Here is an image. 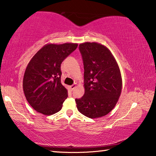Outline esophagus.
Here are the masks:
<instances>
[{"label": "esophagus", "mask_w": 156, "mask_h": 156, "mask_svg": "<svg viewBox=\"0 0 156 156\" xmlns=\"http://www.w3.org/2000/svg\"><path fill=\"white\" fill-rule=\"evenodd\" d=\"M76 85H77V84H76V83H74V84H73L72 85H71V86H70V87H71V90H74V88H75V87H76Z\"/></svg>", "instance_id": "esophagus-1"}]
</instances>
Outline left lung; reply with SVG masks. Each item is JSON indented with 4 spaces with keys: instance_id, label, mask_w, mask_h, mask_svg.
I'll return each mask as SVG.
<instances>
[{
    "instance_id": "8db88e82",
    "label": "left lung",
    "mask_w": 156,
    "mask_h": 156,
    "mask_svg": "<svg viewBox=\"0 0 156 156\" xmlns=\"http://www.w3.org/2000/svg\"><path fill=\"white\" fill-rule=\"evenodd\" d=\"M84 65L85 94L76 99L78 110L90 118L107 115L121 94L122 77L117 62L108 49L97 43L79 45Z\"/></svg>"
}]
</instances>
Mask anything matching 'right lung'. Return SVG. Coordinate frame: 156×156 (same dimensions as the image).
Returning a JSON list of instances; mask_svg holds the SVG:
<instances>
[{"label": "right lung", "mask_w": 156, "mask_h": 156, "mask_svg": "<svg viewBox=\"0 0 156 156\" xmlns=\"http://www.w3.org/2000/svg\"><path fill=\"white\" fill-rule=\"evenodd\" d=\"M77 47V43L47 44L30 60L23 90L27 101L37 112L50 115L62 109L68 91L61 83V64Z\"/></svg>", "instance_id": "1"}]
</instances>
